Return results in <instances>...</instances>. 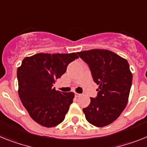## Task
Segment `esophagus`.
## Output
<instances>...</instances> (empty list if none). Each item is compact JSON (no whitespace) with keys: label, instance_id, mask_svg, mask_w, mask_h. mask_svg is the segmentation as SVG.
<instances>
[{"label":"esophagus","instance_id":"1","mask_svg":"<svg viewBox=\"0 0 147 147\" xmlns=\"http://www.w3.org/2000/svg\"><path fill=\"white\" fill-rule=\"evenodd\" d=\"M75 96H76V97H79L81 96V94H80V93H77V92H75Z\"/></svg>","mask_w":147,"mask_h":147}]
</instances>
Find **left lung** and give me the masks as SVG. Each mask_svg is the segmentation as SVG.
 <instances>
[{
    "mask_svg": "<svg viewBox=\"0 0 147 147\" xmlns=\"http://www.w3.org/2000/svg\"><path fill=\"white\" fill-rule=\"evenodd\" d=\"M88 64L92 79L98 85L97 96L83 108L89 123L103 127L113 123L121 114L129 99L132 74L129 64L111 51L92 49L78 52Z\"/></svg>",
    "mask_w": 147,
    "mask_h": 147,
    "instance_id": "left-lung-1",
    "label": "left lung"
}]
</instances>
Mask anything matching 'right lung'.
<instances>
[{
	"label": "right lung",
	"instance_id": "add662e5",
	"mask_svg": "<svg viewBox=\"0 0 147 147\" xmlns=\"http://www.w3.org/2000/svg\"><path fill=\"white\" fill-rule=\"evenodd\" d=\"M77 58L76 53H39L25 57L18 68L19 98L30 117L39 125L50 128L63 121L75 94L56 90L53 85Z\"/></svg>",
	"mask_w": 147,
	"mask_h": 147
}]
</instances>
